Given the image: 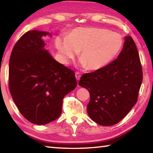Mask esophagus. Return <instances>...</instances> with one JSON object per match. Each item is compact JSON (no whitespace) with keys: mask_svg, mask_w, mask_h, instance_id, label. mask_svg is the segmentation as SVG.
I'll list each match as a JSON object with an SVG mask.
<instances>
[{"mask_svg":"<svg viewBox=\"0 0 153 153\" xmlns=\"http://www.w3.org/2000/svg\"><path fill=\"white\" fill-rule=\"evenodd\" d=\"M80 77H81V74H80L79 72H76V77L77 80V82L79 81Z\"/></svg>","mask_w":153,"mask_h":153,"instance_id":"obj_1","label":"esophagus"}]
</instances>
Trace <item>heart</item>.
Segmentation results:
<instances>
[{
    "mask_svg": "<svg viewBox=\"0 0 153 153\" xmlns=\"http://www.w3.org/2000/svg\"><path fill=\"white\" fill-rule=\"evenodd\" d=\"M55 45L64 61L73 60L80 51L82 65L98 69L115 57L123 46V38L120 33L105 28L77 27L67 37L56 38Z\"/></svg>",
    "mask_w": 153,
    "mask_h": 153,
    "instance_id": "heart-1",
    "label": "heart"
}]
</instances>
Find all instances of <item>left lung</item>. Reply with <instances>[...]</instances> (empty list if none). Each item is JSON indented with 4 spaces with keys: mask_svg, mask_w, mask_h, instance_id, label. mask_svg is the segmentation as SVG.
I'll use <instances>...</instances> for the list:
<instances>
[{
    "mask_svg": "<svg viewBox=\"0 0 153 153\" xmlns=\"http://www.w3.org/2000/svg\"><path fill=\"white\" fill-rule=\"evenodd\" d=\"M118 57L107 65L81 77L79 85L89 91V117L110 126L123 120L138 100L142 82L139 54L131 36L126 37Z\"/></svg>",
    "mask_w": 153,
    "mask_h": 153,
    "instance_id": "left-lung-1",
    "label": "left lung"
}]
</instances>
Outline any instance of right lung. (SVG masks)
Wrapping results in <instances>:
<instances>
[{
	"instance_id": "right-lung-1",
	"label": "right lung",
	"mask_w": 153,
	"mask_h": 153,
	"mask_svg": "<svg viewBox=\"0 0 153 153\" xmlns=\"http://www.w3.org/2000/svg\"><path fill=\"white\" fill-rule=\"evenodd\" d=\"M47 34L37 30L25 33L15 43L9 59L10 93L22 115L37 125L56 120L65 96L77 86L74 71L44 48L43 37Z\"/></svg>"
}]
</instances>
